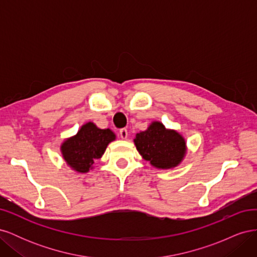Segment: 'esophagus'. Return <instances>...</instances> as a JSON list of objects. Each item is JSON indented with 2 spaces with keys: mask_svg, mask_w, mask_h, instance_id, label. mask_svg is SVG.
<instances>
[{
  "mask_svg": "<svg viewBox=\"0 0 257 257\" xmlns=\"http://www.w3.org/2000/svg\"><path fill=\"white\" fill-rule=\"evenodd\" d=\"M120 136H121L122 139H126L127 136H128L127 130H126V128H121V130H120Z\"/></svg>",
  "mask_w": 257,
  "mask_h": 257,
  "instance_id": "1",
  "label": "esophagus"
}]
</instances>
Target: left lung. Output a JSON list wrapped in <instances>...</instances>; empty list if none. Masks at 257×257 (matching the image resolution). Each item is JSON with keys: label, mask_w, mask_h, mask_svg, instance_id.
<instances>
[{"label": "left lung", "mask_w": 257, "mask_h": 257, "mask_svg": "<svg viewBox=\"0 0 257 257\" xmlns=\"http://www.w3.org/2000/svg\"><path fill=\"white\" fill-rule=\"evenodd\" d=\"M134 144L143 159L158 169L178 166L186 154V143L182 135L166 128L160 121L151 122L146 131L137 133Z\"/></svg>", "instance_id": "8db88e82"}]
</instances>
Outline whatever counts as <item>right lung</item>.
<instances>
[{
    "label": "right lung",
    "instance_id": "right-lung-1",
    "mask_svg": "<svg viewBox=\"0 0 257 257\" xmlns=\"http://www.w3.org/2000/svg\"><path fill=\"white\" fill-rule=\"evenodd\" d=\"M115 141V134L109 128H98L93 122H88L66 138L61 145V153L66 164L80 174L93 169L94 163L102 158L107 146Z\"/></svg>",
    "mask_w": 257,
    "mask_h": 257
}]
</instances>
